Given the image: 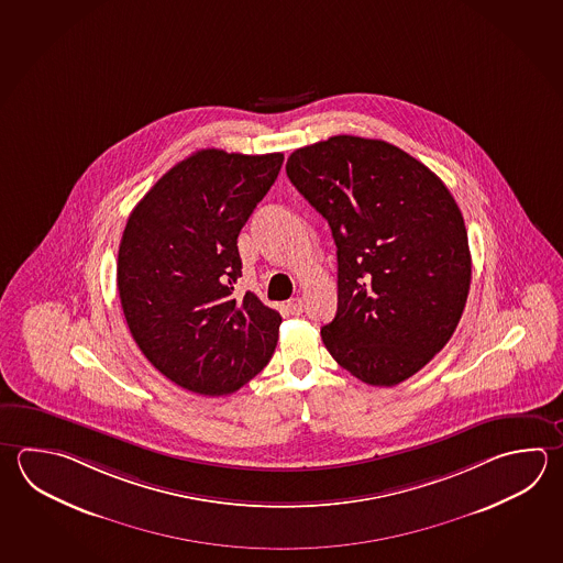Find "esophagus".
I'll return each instance as SVG.
<instances>
[{"mask_svg":"<svg viewBox=\"0 0 563 563\" xmlns=\"http://www.w3.org/2000/svg\"><path fill=\"white\" fill-rule=\"evenodd\" d=\"M287 308L290 310V314H300L302 312V308H305V305H302V298H290L287 302Z\"/></svg>","mask_w":563,"mask_h":563,"instance_id":"obj_1","label":"esophagus"}]
</instances>
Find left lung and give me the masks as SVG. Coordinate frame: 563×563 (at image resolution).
<instances>
[{"mask_svg":"<svg viewBox=\"0 0 563 563\" xmlns=\"http://www.w3.org/2000/svg\"><path fill=\"white\" fill-rule=\"evenodd\" d=\"M287 175L336 243L339 308L320 330L324 346L362 383H404L444 349L466 307L472 258L454 197L380 139L297 148Z\"/></svg>","mask_w":563,"mask_h":563,"instance_id":"8db88e82","label":"left lung"}]
</instances>
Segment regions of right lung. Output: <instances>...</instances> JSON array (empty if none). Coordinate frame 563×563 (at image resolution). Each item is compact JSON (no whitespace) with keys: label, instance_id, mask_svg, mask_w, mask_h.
Masks as SVG:
<instances>
[{"label":"right lung","instance_id":"right-lung-1","mask_svg":"<svg viewBox=\"0 0 563 563\" xmlns=\"http://www.w3.org/2000/svg\"><path fill=\"white\" fill-rule=\"evenodd\" d=\"M283 159L201 148L129 214L118 256L123 314L145 358L189 393H234L275 352L280 314L253 292L234 297V285L236 239Z\"/></svg>","mask_w":563,"mask_h":563}]
</instances>
